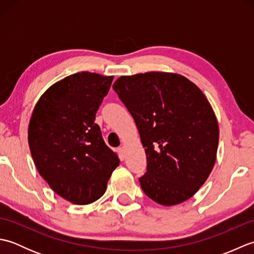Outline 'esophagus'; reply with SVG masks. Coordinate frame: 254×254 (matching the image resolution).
<instances>
[{
	"label": "esophagus",
	"mask_w": 254,
	"mask_h": 254,
	"mask_svg": "<svg viewBox=\"0 0 254 254\" xmlns=\"http://www.w3.org/2000/svg\"><path fill=\"white\" fill-rule=\"evenodd\" d=\"M118 153H119V155H120L121 158L126 157V147H124V146L119 147V148H118Z\"/></svg>",
	"instance_id": "1"
}]
</instances>
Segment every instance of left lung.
Instances as JSON below:
<instances>
[{
	"mask_svg": "<svg viewBox=\"0 0 254 254\" xmlns=\"http://www.w3.org/2000/svg\"><path fill=\"white\" fill-rule=\"evenodd\" d=\"M112 87L132 115L145 147L143 191L164 206L186 202L216 161L219 128L206 96L183 75L167 72L121 76Z\"/></svg>",
	"mask_w": 254,
	"mask_h": 254,
	"instance_id": "left-lung-1",
	"label": "left lung"
}]
</instances>
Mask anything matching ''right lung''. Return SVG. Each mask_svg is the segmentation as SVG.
I'll list each match as a JSON object with an SVG mask.
<instances>
[{
	"label": "right lung",
	"mask_w": 254,
	"mask_h": 254,
	"mask_svg": "<svg viewBox=\"0 0 254 254\" xmlns=\"http://www.w3.org/2000/svg\"><path fill=\"white\" fill-rule=\"evenodd\" d=\"M112 79L90 72L69 75L51 85L31 113L28 144L36 168L73 204H90L104 195L120 163L95 123Z\"/></svg>",
	"instance_id": "add662e5"
}]
</instances>
